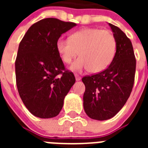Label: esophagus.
<instances>
[{
  "instance_id": "1",
  "label": "esophagus",
  "mask_w": 148,
  "mask_h": 148,
  "mask_svg": "<svg viewBox=\"0 0 148 148\" xmlns=\"http://www.w3.org/2000/svg\"><path fill=\"white\" fill-rule=\"evenodd\" d=\"M75 77L76 81H80L81 80V77L78 75V74H75Z\"/></svg>"
}]
</instances>
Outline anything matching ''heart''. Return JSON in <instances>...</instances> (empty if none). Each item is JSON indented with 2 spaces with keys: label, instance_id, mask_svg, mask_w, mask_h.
<instances>
[{
  "label": "heart",
  "instance_id": "heart-1",
  "mask_svg": "<svg viewBox=\"0 0 148 148\" xmlns=\"http://www.w3.org/2000/svg\"><path fill=\"white\" fill-rule=\"evenodd\" d=\"M56 49L65 64H70L78 52L80 57L72 64V70L80 72L88 69L90 73H99L113 61L116 40L108 30L85 28L73 33L69 39H58Z\"/></svg>",
  "mask_w": 148,
  "mask_h": 148
}]
</instances>
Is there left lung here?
Here are the masks:
<instances>
[{"instance_id": "8db88e82", "label": "left lung", "mask_w": 148, "mask_h": 148, "mask_svg": "<svg viewBox=\"0 0 148 148\" xmlns=\"http://www.w3.org/2000/svg\"><path fill=\"white\" fill-rule=\"evenodd\" d=\"M116 40V52L106 70L82 78L85 85L84 109L90 118L107 120L127 102L135 80L136 61L130 40L118 27L109 23Z\"/></svg>"}]
</instances>
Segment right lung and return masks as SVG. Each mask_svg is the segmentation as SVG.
<instances>
[{
	"label": "right lung",
	"instance_id": "right-lung-1",
	"mask_svg": "<svg viewBox=\"0 0 148 148\" xmlns=\"http://www.w3.org/2000/svg\"><path fill=\"white\" fill-rule=\"evenodd\" d=\"M75 25L44 18L29 28L19 44L15 60L17 88L26 108L38 118L58 116L75 82L56 49L61 35Z\"/></svg>",
	"mask_w": 148,
	"mask_h": 148
}]
</instances>
